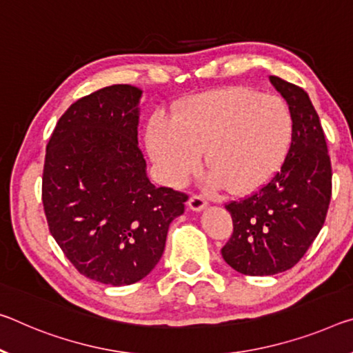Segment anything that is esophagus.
<instances>
[{"instance_id": "34e87169", "label": "esophagus", "mask_w": 353, "mask_h": 353, "mask_svg": "<svg viewBox=\"0 0 353 353\" xmlns=\"http://www.w3.org/2000/svg\"><path fill=\"white\" fill-rule=\"evenodd\" d=\"M188 207L193 212H201L207 207V201L203 196H199V194H193V196L188 199Z\"/></svg>"}]
</instances>
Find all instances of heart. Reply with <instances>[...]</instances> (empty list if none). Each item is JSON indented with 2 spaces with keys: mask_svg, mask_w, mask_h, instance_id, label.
<instances>
[{
  "mask_svg": "<svg viewBox=\"0 0 353 353\" xmlns=\"http://www.w3.org/2000/svg\"><path fill=\"white\" fill-rule=\"evenodd\" d=\"M294 138V114L286 100L231 86L196 94L177 106L172 122L155 116L148 127V150L161 179L181 185L199 168L204 152L205 185L251 193L281 170Z\"/></svg>",
  "mask_w": 353,
  "mask_h": 353,
  "instance_id": "heart-1",
  "label": "heart"
}]
</instances>
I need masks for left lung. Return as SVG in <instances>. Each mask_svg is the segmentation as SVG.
Wrapping results in <instances>:
<instances>
[{"label":"left lung","instance_id":"1","mask_svg":"<svg viewBox=\"0 0 353 353\" xmlns=\"http://www.w3.org/2000/svg\"><path fill=\"white\" fill-rule=\"evenodd\" d=\"M294 114V138L281 170L267 185L229 203L234 232L221 254L250 276L286 272L303 257L325 221L332 163L321 121L303 89L270 77Z\"/></svg>","mask_w":353,"mask_h":353}]
</instances>
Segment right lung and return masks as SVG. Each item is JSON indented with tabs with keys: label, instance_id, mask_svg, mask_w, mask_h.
<instances>
[{
	"label": "right lung",
	"instance_id": "1",
	"mask_svg": "<svg viewBox=\"0 0 353 353\" xmlns=\"http://www.w3.org/2000/svg\"><path fill=\"white\" fill-rule=\"evenodd\" d=\"M143 91L113 85L77 100L47 144L42 203L56 243L81 275L110 286L148 276L187 194L150 183L138 148Z\"/></svg>",
	"mask_w": 353,
	"mask_h": 353
}]
</instances>
